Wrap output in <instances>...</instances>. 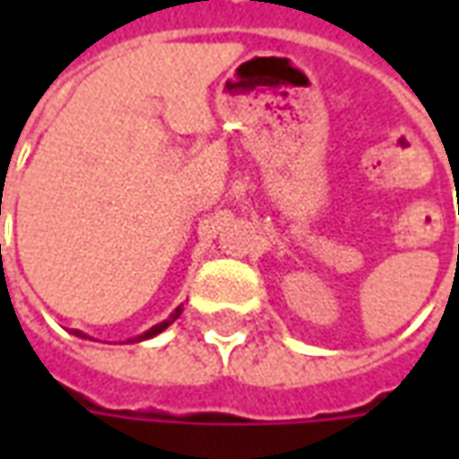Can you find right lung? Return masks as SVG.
Segmentation results:
<instances>
[{
  "label": "right lung",
  "mask_w": 459,
  "mask_h": 459,
  "mask_svg": "<svg viewBox=\"0 0 459 459\" xmlns=\"http://www.w3.org/2000/svg\"><path fill=\"white\" fill-rule=\"evenodd\" d=\"M179 315H181V307L174 309V315H171V317L167 319V322H161V325H157V327H152L150 332H144V334H140V337L134 339V342H140V339H150V337H154V334H160V332H164V329L169 327L171 322L179 317ZM74 334H78V337H85V334H81V332H74Z\"/></svg>",
  "instance_id": "right-lung-1"
}]
</instances>
